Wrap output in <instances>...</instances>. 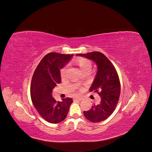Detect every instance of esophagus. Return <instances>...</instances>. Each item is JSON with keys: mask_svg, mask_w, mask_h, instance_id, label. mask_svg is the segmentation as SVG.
I'll list each match as a JSON object with an SVG mask.
<instances>
[{"mask_svg": "<svg viewBox=\"0 0 152 152\" xmlns=\"http://www.w3.org/2000/svg\"><path fill=\"white\" fill-rule=\"evenodd\" d=\"M73 100L77 101V102H80V101L82 100V98H73Z\"/></svg>", "mask_w": 152, "mask_h": 152, "instance_id": "34e87169", "label": "esophagus"}]
</instances>
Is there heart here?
Returning a JSON list of instances; mask_svg holds the SVG:
<instances>
[{"label": "heart", "instance_id": "b5f03b06", "mask_svg": "<svg viewBox=\"0 0 152 152\" xmlns=\"http://www.w3.org/2000/svg\"><path fill=\"white\" fill-rule=\"evenodd\" d=\"M77 63L79 64V66L82 70V71L85 72L87 70H90L91 68V62L89 59H87L86 58L80 57L77 58ZM66 66L63 67L60 70V75L61 77L65 75V73L66 72Z\"/></svg>", "mask_w": 152, "mask_h": 152}]
</instances>
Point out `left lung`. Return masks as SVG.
<instances>
[{"mask_svg": "<svg viewBox=\"0 0 152 152\" xmlns=\"http://www.w3.org/2000/svg\"><path fill=\"white\" fill-rule=\"evenodd\" d=\"M77 55L92 59L98 66V72L90 91L99 95L101 102L92 106L88 111H84V115L87 120L93 123L103 121L114 112L120 98L121 83L117 72L112 62L102 53L94 51Z\"/></svg>", "mask_w": 152, "mask_h": 152, "instance_id": "8db88e82", "label": "left lung"}]
</instances>
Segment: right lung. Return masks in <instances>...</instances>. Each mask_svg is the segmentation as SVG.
Segmentation results:
<instances>
[{"label": "right lung", "instance_id": "obj_1", "mask_svg": "<svg viewBox=\"0 0 152 152\" xmlns=\"http://www.w3.org/2000/svg\"><path fill=\"white\" fill-rule=\"evenodd\" d=\"M70 54L57 53L47 54L41 59L32 77L30 86L31 102L40 115L47 122L58 124L65 120L70 104L71 98L56 102L52 91L61 82L60 69L70 60Z\"/></svg>", "mask_w": 152, "mask_h": 152}]
</instances>
